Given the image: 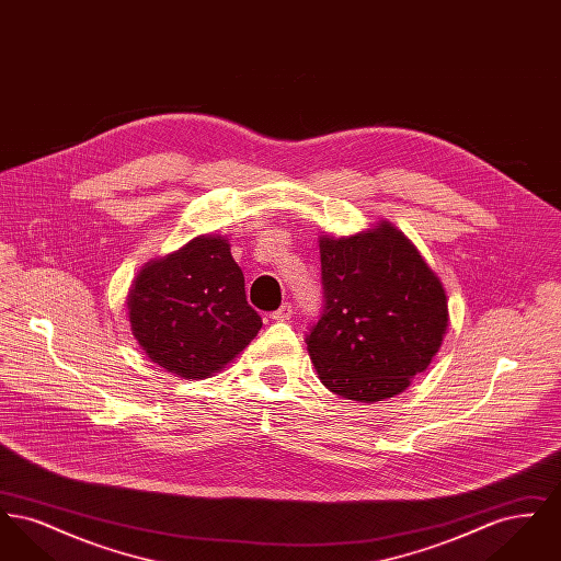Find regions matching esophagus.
Segmentation results:
<instances>
[{
	"label": "esophagus",
	"instance_id": "obj_1",
	"mask_svg": "<svg viewBox=\"0 0 561 561\" xmlns=\"http://www.w3.org/2000/svg\"><path fill=\"white\" fill-rule=\"evenodd\" d=\"M293 318V305L290 302H284L277 311L271 313V320L275 321H288Z\"/></svg>",
	"mask_w": 561,
	"mask_h": 561
}]
</instances>
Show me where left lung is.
Listing matches in <instances>:
<instances>
[{
	"mask_svg": "<svg viewBox=\"0 0 561 561\" xmlns=\"http://www.w3.org/2000/svg\"><path fill=\"white\" fill-rule=\"evenodd\" d=\"M320 318L305 343L320 380L347 400L382 401L427 370L448 328L446 293L389 222L355 238H321Z\"/></svg>",
	"mask_w": 561,
	"mask_h": 561,
	"instance_id": "left-lung-1",
	"label": "left lung"
}]
</instances>
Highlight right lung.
I'll return each mask as SVG.
<instances>
[{
    "instance_id": "add662e5",
    "label": "right lung",
    "mask_w": 561,
    "mask_h": 561,
    "mask_svg": "<svg viewBox=\"0 0 561 561\" xmlns=\"http://www.w3.org/2000/svg\"><path fill=\"white\" fill-rule=\"evenodd\" d=\"M138 345L185 378H206L261 330L227 240L197 238L140 271L128 298Z\"/></svg>"
}]
</instances>
